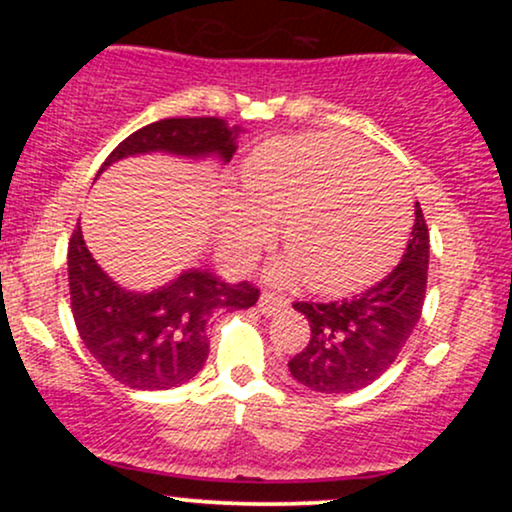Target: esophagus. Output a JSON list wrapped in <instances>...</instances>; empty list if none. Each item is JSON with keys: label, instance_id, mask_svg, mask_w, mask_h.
I'll return each instance as SVG.
<instances>
[{"label": "esophagus", "instance_id": "1", "mask_svg": "<svg viewBox=\"0 0 512 512\" xmlns=\"http://www.w3.org/2000/svg\"><path fill=\"white\" fill-rule=\"evenodd\" d=\"M286 305H289V301H286L284 296H276V293L264 291L262 296H260V303H257V308H260L262 315L269 317V315L279 313V310H284Z\"/></svg>", "mask_w": 512, "mask_h": 512}]
</instances>
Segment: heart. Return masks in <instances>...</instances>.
I'll list each match as a JSON object with an SVG mask.
<instances>
[{
    "mask_svg": "<svg viewBox=\"0 0 512 512\" xmlns=\"http://www.w3.org/2000/svg\"><path fill=\"white\" fill-rule=\"evenodd\" d=\"M240 182L243 199H228L221 214L223 252L240 267L250 264L274 238L272 221H281V243L291 257L274 274H305L317 293L373 284L409 233V190L351 139H274L245 161Z\"/></svg>",
    "mask_w": 512,
    "mask_h": 512,
    "instance_id": "obj_1",
    "label": "heart"
}]
</instances>
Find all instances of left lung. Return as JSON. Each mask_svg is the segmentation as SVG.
<instances>
[{
	"label": "left lung",
	"mask_w": 512,
	"mask_h": 512,
	"mask_svg": "<svg viewBox=\"0 0 512 512\" xmlns=\"http://www.w3.org/2000/svg\"><path fill=\"white\" fill-rule=\"evenodd\" d=\"M402 262L368 291L349 301L293 308L308 317L310 342L289 361L298 383L315 392H356L378 380L402 354L419 325L428 279V226L419 202Z\"/></svg>",
	"instance_id": "8db88e82"
}]
</instances>
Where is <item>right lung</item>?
<instances>
[{"label": "right lung", "instance_id": "1", "mask_svg": "<svg viewBox=\"0 0 512 512\" xmlns=\"http://www.w3.org/2000/svg\"><path fill=\"white\" fill-rule=\"evenodd\" d=\"M240 127L221 117H168L151 122L105 158L98 173L139 154L219 158L228 163L238 149ZM69 296L79 337L117 383L134 390H170L190 383L209 356L207 325L216 310H245L260 298L250 281L226 284L209 269H187L154 291H129L98 267L81 226L69 240Z\"/></svg>", "mask_w": 512, "mask_h": 512}]
</instances>
